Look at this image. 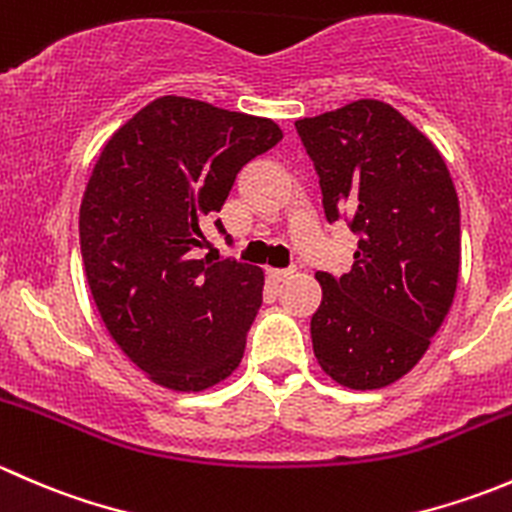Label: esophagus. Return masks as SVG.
<instances>
[{"label": "esophagus", "mask_w": 512, "mask_h": 512, "mask_svg": "<svg viewBox=\"0 0 512 512\" xmlns=\"http://www.w3.org/2000/svg\"><path fill=\"white\" fill-rule=\"evenodd\" d=\"M294 270H267V277H270L272 282H285L287 277H292Z\"/></svg>", "instance_id": "1"}]
</instances>
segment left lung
I'll list each match as a JSON object with an SVG mask.
<instances>
[{
  "label": "left lung",
  "mask_w": 512,
  "mask_h": 512,
  "mask_svg": "<svg viewBox=\"0 0 512 512\" xmlns=\"http://www.w3.org/2000/svg\"><path fill=\"white\" fill-rule=\"evenodd\" d=\"M314 160L329 223L356 232L347 275L317 272L314 356L349 389H381L409 374L453 304L461 208L438 148L374 98L294 121Z\"/></svg>",
  "instance_id": "8db88e82"
}]
</instances>
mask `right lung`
<instances>
[{"label": "right lung", "mask_w": 512, "mask_h": 512, "mask_svg": "<svg viewBox=\"0 0 512 512\" xmlns=\"http://www.w3.org/2000/svg\"><path fill=\"white\" fill-rule=\"evenodd\" d=\"M280 141L270 118L160 96L96 160L79 210L86 280L113 342L165 389H210L240 366L265 275L195 250L242 165Z\"/></svg>", "instance_id": "add662e5"}]
</instances>
